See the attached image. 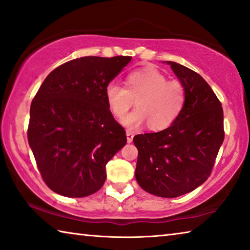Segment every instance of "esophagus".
Listing matches in <instances>:
<instances>
[{
    "mask_svg": "<svg viewBox=\"0 0 250 250\" xmlns=\"http://www.w3.org/2000/svg\"><path fill=\"white\" fill-rule=\"evenodd\" d=\"M126 141H128V143H131L132 142V140H133V137H134V134H133V132H131V131H126Z\"/></svg>",
    "mask_w": 250,
    "mask_h": 250,
    "instance_id": "esophagus-1",
    "label": "esophagus"
}]
</instances>
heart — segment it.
I'll list each match as a JSON object with an SVG mask.
<instances>
[{
	"label": "heart",
	"mask_w": 250,
	"mask_h": 250,
	"mask_svg": "<svg viewBox=\"0 0 250 250\" xmlns=\"http://www.w3.org/2000/svg\"><path fill=\"white\" fill-rule=\"evenodd\" d=\"M104 97L110 111L118 119L124 117L135 100L137 109L122 119L130 130L143 125L153 131L174 124L185 104V89L179 82H167V76L153 67L131 73L125 88L115 82L105 86Z\"/></svg>",
	"instance_id": "1"
}]
</instances>
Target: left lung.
<instances>
[{
    "mask_svg": "<svg viewBox=\"0 0 250 250\" xmlns=\"http://www.w3.org/2000/svg\"><path fill=\"white\" fill-rule=\"evenodd\" d=\"M185 89L181 115L166 130L138 134L135 180L146 192L173 198L192 192L210 175L224 141L222 104L204 78L167 62Z\"/></svg>",
    "mask_w": 250,
    "mask_h": 250,
    "instance_id": "left-lung-1",
    "label": "left lung"
}]
</instances>
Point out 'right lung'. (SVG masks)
<instances>
[{
  "instance_id": "obj_1",
  "label": "right lung",
  "mask_w": 250,
  "mask_h": 250,
  "mask_svg": "<svg viewBox=\"0 0 250 250\" xmlns=\"http://www.w3.org/2000/svg\"><path fill=\"white\" fill-rule=\"evenodd\" d=\"M131 58L73 59L54 69L34 97L28 145L46 185L59 195L99 191L105 164L125 146V131L113 119L104 89Z\"/></svg>"
}]
</instances>
